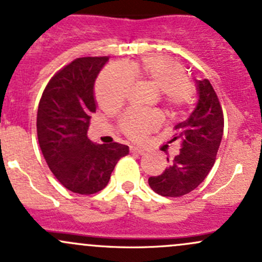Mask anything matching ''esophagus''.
Returning <instances> with one entry per match:
<instances>
[{"label":"esophagus","instance_id":"esophagus-1","mask_svg":"<svg viewBox=\"0 0 262 262\" xmlns=\"http://www.w3.org/2000/svg\"><path fill=\"white\" fill-rule=\"evenodd\" d=\"M130 153H136V154H144V150L142 148L138 147H130Z\"/></svg>","mask_w":262,"mask_h":262}]
</instances>
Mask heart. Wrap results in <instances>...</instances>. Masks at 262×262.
Masks as SVG:
<instances>
[{
	"label": "heart",
	"instance_id": "b5f03b06",
	"mask_svg": "<svg viewBox=\"0 0 262 262\" xmlns=\"http://www.w3.org/2000/svg\"><path fill=\"white\" fill-rule=\"evenodd\" d=\"M133 80L159 90L161 103L169 117L183 113L192 98V85L180 62L164 55H148L128 66H106L95 85L98 104L106 112L119 109L125 101ZM161 118L156 113L126 112L120 118V132L132 140H139L157 129Z\"/></svg>",
	"mask_w": 262,
	"mask_h": 262
}]
</instances>
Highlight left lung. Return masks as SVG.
<instances>
[{"label":"left lung","instance_id":"1","mask_svg":"<svg viewBox=\"0 0 262 262\" xmlns=\"http://www.w3.org/2000/svg\"><path fill=\"white\" fill-rule=\"evenodd\" d=\"M198 103L188 119L173 128L181 150L162 174L148 180L164 197H181L197 188L213 167L224 136V112L208 79L197 81ZM169 162V158H167Z\"/></svg>","mask_w":262,"mask_h":262}]
</instances>
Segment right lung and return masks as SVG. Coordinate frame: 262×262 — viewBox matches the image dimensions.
Here are the masks:
<instances>
[{
  "label": "right lung",
  "instance_id": "1",
  "mask_svg": "<svg viewBox=\"0 0 262 262\" xmlns=\"http://www.w3.org/2000/svg\"><path fill=\"white\" fill-rule=\"evenodd\" d=\"M108 56L78 57L60 69L43 90L37 109V138L55 177L69 191L93 194L105 188L128 145L94 144L88 138L95 113L94 82Z\"/></svg>",
  "mask_w": 262,
  "mask_h": 262
}]
</instances>
